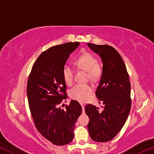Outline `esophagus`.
<instances>
[{"label":"esophagus","instance_id":"esophagus-1","mask_svg":"<svg viewBox=\"0 0 154 154\" xmlns=\"http://www.w3.org/2000/svg\"><path fill=\"white\" fill-rule=\"evenodd\" d=\"M82 113L84 114L85 113V108H84V105H82Z\"/></svg>","mask_w":154,"mask_h":154}]
</instances>
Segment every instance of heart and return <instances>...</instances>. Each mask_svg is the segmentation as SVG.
Instances as JSON below:
<instances>
[{"mask_svg":"<svg viewBox=\"0 0 154 154\" xmlns=\"http://www.w3.org/2000/svg\"><path fill=\"white\" fill-rule=\"evenodd\" d=\"M74 64L77 68L88 72V78L94 82L100 77L103 69L98 63L97 58L89 52H84L75 59ZM74 69L69 65H65L62 69V77L67 85H71L74 81ZM92 89L88 84H77L71 90V96L79 102L84 103L89 100Z\"/></svg>","mask_w":154,"mask_h":154,"instance_id":"b5f03b06","label":"heart"}]
</instances>
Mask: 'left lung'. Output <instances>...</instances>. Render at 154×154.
Returning a JSON list of instances; mask_svg holds the SVG:
<instances>
[{"label":"left lung","mask_w":154,"mask_h":154,"mask_svg":"<svg viewBox=\"0 0 154 154\" xmlns=\"http://www.w3.org/2000/svg\"><path fill=\"white\" fill-rule=\"evenodd\" d=\"M88 45L102 59V76L96 96L104 105L102 112L91 104L85 106V113L90 118L88 129L92 140L107 142L122 130L130 113L129 75L121 56L113 47L93 43Z\"/></svg>","instance_id":"left-lung-1"}]
</instances>
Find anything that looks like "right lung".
<instances>
[{"mask_svg": "<svg viewBox=\"0 0 154 154\" xmlns=\"http://www.w3.org/2000/svg\"><path fill=\"white\" fill-rule=\"evenodd\" d=\"M79 45V42H70L42 52L28 79V105L35 126L46 139L56 145L72 141L75 123L82 113V106L76 100H71L65 109L60 106L67 98L62 69Z\"/></svg>", "mask_w": 154, "mask_h": 154, "instance_id": "1", "label": "right lung"}]
</instances>
